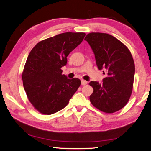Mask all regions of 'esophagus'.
<instances>
[{"label":"esophagus","instance_id":"obj_1","mask_svg":"<svg viewBox=\"0 0 151 151\" xmlns=\"http://www.w3.org/2000/svg\"><path fill=\"white\" fill-rule=\"evenodd\" d=\"M86 84H87L86 81H85V80H83V79L81 80V85H86Z\"/></svg>","mask_w":151,"mask_h":151}]
</instances>
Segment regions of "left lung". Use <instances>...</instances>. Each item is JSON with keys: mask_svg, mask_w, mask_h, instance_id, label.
Wrapping results in <instances>:
<instances>
[{"mask_svg": "<svg viewBox=\"0 0 151 151\" xmlns=\"http://www.w3.org/2000/svg\"><path fill=\"white\" fill-rule=\"evenodd\" d=\"M95 55L99 70L105 69L106 78L101 84L90 81L93 92L90 101L105 113L118 111L126 105L131 96L135 66L127 46L108 33H90L85 38Z\"/></svg>", "mask_w": 151, "mask_h": 151, "instance_id": "obj_1", "label": "left lung"}]
</instances>
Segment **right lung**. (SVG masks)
<instances>
[{
	"label": "right lung",
	"mask_w": 151,
	"mask_h": 151,
	"mask_svg": "<svg viewBox=\"0 0 151 151\" xmlns=\"http://www.w3.org/2000/svg\"><path fill=\"white\" fill-rule=\"evenodd\" d=\"M83 32H66L38 42L29 53L22 73L29 102L43 114L64 109L78 89L81 81L62 74L67 56L81 44Z\"/></svg>",
	"instance_id": "add662e5"
}]
</instances>
